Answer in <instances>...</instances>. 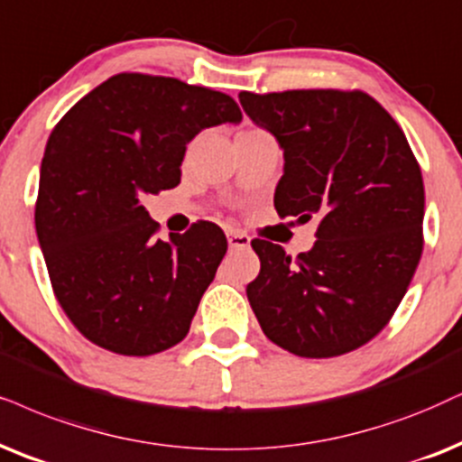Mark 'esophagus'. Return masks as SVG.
<instances>
[{
	"label": "esophagus",
	"mask_w": 462,
	"mask_h": 462,
	"mask_svg": "<svg viewBox=\"0 0 462 462\" xmlns=\"http://www.w3.org/2000/svg\"><path fill=\"white\" fill-rule=\"evenodd\" d=\"M249 245H251V238L247 235H243V232H236V230L227 232V247L230 249H247Z\"/></svg>",
	"instance_id": "esophagus-1"
}]
</instances>
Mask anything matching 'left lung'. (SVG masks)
Listing matches in <instances>:
<instances>
[{
	"instance_id": "obj_1",
	"label": "left lung",
	"mask_w": 462,
	"mask_h": 462,
	"mask_svg": "<svg viewBox=\"0 0 462 462\" xmlns=\"http://www.w3.org/2000/svg\"><path fill=\"white\" fill-rule=\"evenodd\" d=\"M238 100L283 149L277 213L318 219V241L296 260L282 245L251 243L260 274L249 305L291 354L352 352L388 324L422 255L424 183L410 143L362 91H243Z\"/></svg>"
}]
</instances>
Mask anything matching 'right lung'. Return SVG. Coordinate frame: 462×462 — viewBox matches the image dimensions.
Masks as SVG:
<instances>
[{"label": "right lung", "mask_w": 462, "mask_h": 462, "mask_svg": "<svg viewBox=\"0 0 462 462\" xmlns=\"http://www.w3.org/2000/svg\"><path fill=\"white\" fill-rule=\"evenodd\" d=\"M241 119L221 91L116 74L55 125L40 168L36 232L57 300L91 343L151 356L188 335L227 241L211 221L162 241L140 198L177 188L196 134Z\"/></svg>", "instance_id": "1"}]
</instances>
